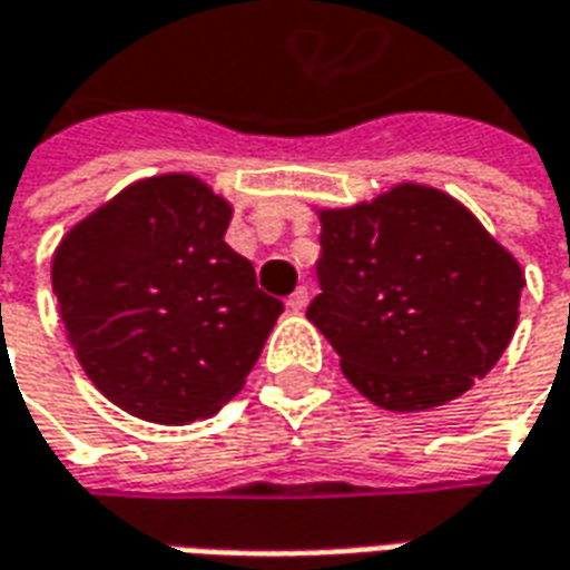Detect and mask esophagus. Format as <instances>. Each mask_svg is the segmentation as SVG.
Wrapping results in <instances>:
<instances>
[{"label": "esophagus", "mask_w": 570, "mask_h": 570, "mask_svg": "<svg viewBox=\"0 0 570 570\" xmlns=\"http://www.w3.org/2000/svg\"><path fill=\"white\" fill-rule=\"evenodd\" d=\"M308 302H311L308 286H298L296 293L286 298V308H289V311H305V308H308Z\"/></svg>", "instance_id": "1"}]
</instances>
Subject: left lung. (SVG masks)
<instances>
[{"label":"left lung","instance_id":"left-lung-1","mask_svg":"<svg viewBox=\"0 0 570 570\" xmlns=\"http://www.w3.org/2000/svg\"><path fill=\"white\" fill-rule=\"evenodd\" d=\"M317 284L308 317L347 382L375 406L421 412L501 360L525 277L466 207L406 183L321 213Z\"/></svg>","mask_w":570,"mask_h":570}]
</instances>
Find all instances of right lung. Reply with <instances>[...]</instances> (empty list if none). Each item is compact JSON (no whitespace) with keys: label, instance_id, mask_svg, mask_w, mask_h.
Returning <instances> with one entry per match:
<instances>
[{"label":"right lung","instance_id":"add662e5","mask_svg":"<svg viewBox=\"0 0 570 570\" xmlns=\"http://www.w3.org/2000/svg\"><path fill=\"white\" fill-rule=\"evenodd\" d=\"M232 207L195 176L134 183L81 219L51 284L100 394L137 419L188 424L244 387L284 302L225 244Z\"/></svg>","mask_w":570,"mask_h":570}]
</instances>
